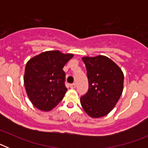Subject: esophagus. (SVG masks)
<instances>
[{"instance_id": "34e87169", "label": "esophagus", "mask_w": 148, "mask_h": 148, "mask_svg": "<svg viewBox=\"0 0 148 148\" xmlns=\"http://www.w3.org/2000/svg\"><path fill=\"white\" fill-rule=\"evenodd\" d=\"M70 88H71V89H75V87H76V84H75V83L71 84L70 85Z\"/></svg>"}]
</instances>
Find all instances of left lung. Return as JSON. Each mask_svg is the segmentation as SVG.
<instances>
[{
    "label": "left lung",
    "instance_id": "left-lung-1",
    "mask_svg": "<svg viewBox=\"0 0 148 148\" xmlns=\"http://www.w3.org/2000/svg\"><path fill=\"white\" fill-rule=\"evenodd\" d=\"M87 69L89 89L81 97L84 110L92 118H100L113 109L121 97L124 74L119 66L104 56L82 58Z\"/></svg>",
    "mask_w": 148,
    "mask_h": 148
}]
</instances>
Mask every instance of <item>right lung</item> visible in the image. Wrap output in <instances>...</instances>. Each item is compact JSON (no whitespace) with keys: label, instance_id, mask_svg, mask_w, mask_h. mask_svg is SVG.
Returning <instances> with one entry per match:
<instances>
[{"label":"right lung","instance_id":"right-lung-1","mask_svg":"<svg viewBox=\"0 0 148 148\" xmlns=\"http://www.w3.org/2000/svg\"><path fill=\"white\" fill-rule=\"evenodd\" d=\"M73 57V54L55 50L44 52L29 60L23 81L27 95L35 108L49 111L62 100L67 90L63 67Z\"/></svg>","mask_w":148,"mask_h":148}]
</instances>
